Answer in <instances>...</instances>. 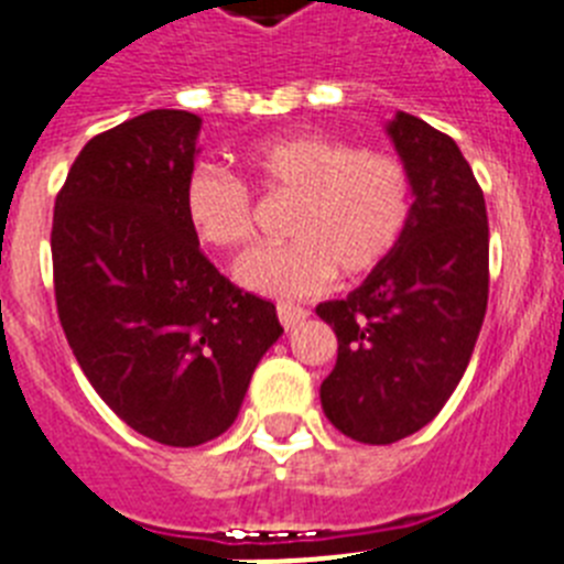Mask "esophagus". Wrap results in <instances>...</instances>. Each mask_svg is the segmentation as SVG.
<instances>
[{
  "label": "esophagus",
  "mask_w": 564,
  "mask_h": 564,
  "mask_svg": "<svg viewBox=\"0 0 564 564\" xmlns=\"http://www.w3.org/2000/svg\"><path fill=\"white\" fill-rule=\"evenodd\" d=\"M276 313H279V322H282V325H285V327H296L299 322H305V318H307L305 307L288 305V302H279Z\"/></svg>",
  "instance_id": "obj_1"
}]
</instances>
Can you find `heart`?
<instances>
[{"label": "heart", "instance_id": "1", "mask_svg": "<svg viewBox=\"0 0 564 564\" xmlns=\"http://www.w3.org/2000/svg\"><path fill=\"white\" fill-rule=\"evenodd\" d=\"M242 166L271 197H293L285 246L242 257L234 276L265 296L299 299L322 291L333 273L376 271L401 242L412 217L410 172L387 152L296 132L246 147ZM183 217L203 246L237 251L253 239L251 194L237 177L197 166L183 183Z\"/></svg>", "mask_w": 564, "mask_h": 564}]
</instances>
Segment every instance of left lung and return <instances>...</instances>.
Listing matches in <instances>:
<instances>
[{
    "label": "left lung",
    "instance_id": "8db88e82",
    "mask_svg": "<svg viewBox=\"0 0 564 564\" xmlns=\"http://www.w3.org/2000/svg\"><path fill=\"white\" fill-rule=\"evenodd\" d=\"M412 181L395 251L316 307L338 338L322 410L341 435L387 446L423 430L475 352L488 305L486 200L449 134L410 112L383 123Z\"/></svg>",
    "mask_w": 564,
    "mask_h": 564
}]
</instances>
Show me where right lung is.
Wrapping results in <instances>:
<instances>
[{"instance_id":"1","label":"right lung","mask_w":564,"mask_h":564,"mask_svg":"<svg viewBox=\"0 0 564 564\" xmlns=\"http://www.w3.org/2000/svg\"><path fill=\"white\" fill-rule=\"evenodd\" d=\"M203 118L152 109L96 134L53 212L56 305L93 390L134 432L200 446L237 421L276 307L203 257L183 183Z\"/></svg>"}]
</instances>
